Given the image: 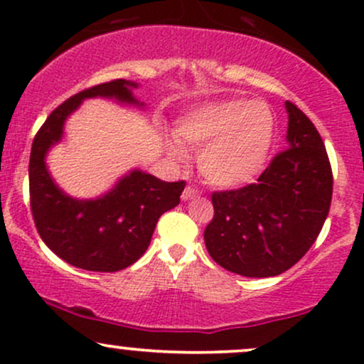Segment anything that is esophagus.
<instances>
[{
	"label": "esophagus",
	"instance_id": "34e87169",
	"mask_svg": "<svg viewBox=\"0 0 364 364\" xmlns=\"http://www.w3.org/2000/svg\"><path fill=\"white\" fill-rule=\"evenodd\" d=\"M196 196H200V191L198 190H195L193 186H186L185 188V191H183V195H181V198L185 200H191V198H196Z\"/></svg>",
	"mask_w": 364,
	"mask_h": 364
}]
</instances>
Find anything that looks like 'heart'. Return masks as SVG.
Segmentation results:
<instances>
[{
	"label": "heart",
	"instance_id": "obj_1",
	"mask_svg": "<svg viewBox=\"0 0 364 364\" xmlns=\"http://www.w3.org/2000/svg\"><path fill=\"white\" fill-rule=\"evenodd\" d=\"M272 111L258 101H224L196 107L178 121L169 154L186 161V150L200 149L198 169L210 185L237 188L260 174L274 141Z\"/></svg>",
	"mask_w": 364,
	"mask_h": 364
}]
</instances>
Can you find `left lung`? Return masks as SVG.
Instances as JSON below:
<instances>
[{
	"mask_svg": "<svg viewBox=\"0 0 364 364\" xmlns=\"http://www.w3.org/2000/svg\"><path fill=\"white\" fill-rule=\"evenodd\" d=\"M286 150L257 183L212 195L203 240L215 263L245 277H274L304 257L332 202V169L315 124L287 101Z\"/></svg>",
	"mask_w": 364,
	"mask_h": 364,
	"instance_id": "8db88e82",
	"label": "left lung"
}]
</instances>
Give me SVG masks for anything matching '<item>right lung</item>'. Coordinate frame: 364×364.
<instances>
[{"label": "right lung", "mask_w": 364, "mask_h": 364, "mask_svg": "<svg viewBox=\"0 0 364 364\" xmlns=\"http://www.w3.org/2000/svg\"><path fill=\"white\" fill-rule=\"evenodd\" d=\"M139 83L112 80L78 92L48 116L37 132L28 162L31 208L37 231L48 248L66 263L92 272H118L147 252L156 224L179 203L185 181H162L133 169L109 191L95 198H73L56 185L46 157L63 140L68 116L85 99L104 97L144 107L133 95Z\"/></svg>", "instance_id": "add662e5"}]
</instances>
